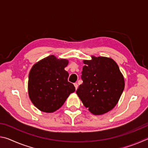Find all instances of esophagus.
I'll use <instances>...</instances> for the list:
<instances>
[{
  "mask_svg": "<svg viewBox=\"0 0 148 148\" xmlns=\"http://www.w3.org/2000/svg\"><path fill=\"white\" fill-rule=\"evenodd\" d=\"M74 85L75 88H76V89H77V87H78V85H77V83H75Z\"/></svg>",
  "mask_w": 148,
  "mask_h": 148,
  "instance_id": "esophagus-1",
  "label": "esophagus"
}]
</instances>
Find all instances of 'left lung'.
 Segmentation results:
<instances>
[{
    "mask_svg": "<svg viewBox=\"0 0 148 148\" xmlns=\"http://www.w3.org/2000/svg\"><path fill=\"white\" fill-rule=\"evenodd\" d=\"M84 61L83 81L76 93L92 114L101 115L113 109L125 87L124 78L118 65L105 57H92Z\"/></svg>",
    "mask_w": 148,
    "mask_h": 148,
    "instance_id": "1",
    "label": "left lung"
}]
</instances>
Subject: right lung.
<instances>
[{
	"label": "right lung",
	"mask_w": 148,
	"mask_h": 148,
	"mask_svg": "<svg viewBox=\"0 0 148 148\" xmlns=\"http://www.w3.org/2000/svg\"><path fill=\"white\" fill-rule=\"evenodd\" d=\"M68 63V60L49 56L32 66L29 76V95L40 111H56L75 91L74 85L68 81V72L64 70Z\"/></svg>",
	"instance_id": "right-lung-1"
}]
</instances>
